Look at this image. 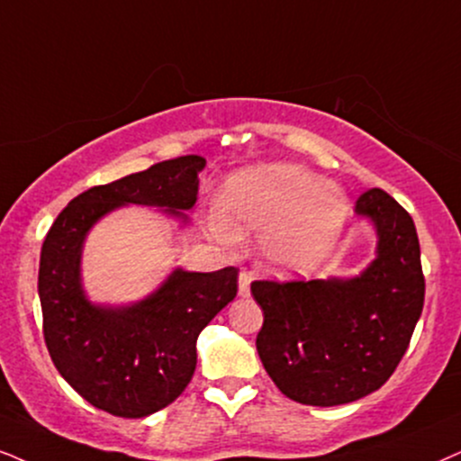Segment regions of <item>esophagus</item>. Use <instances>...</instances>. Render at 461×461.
<instances>
[{
    "label": "esophagus",
    "instance_id": "34e87169",
    "mask_svg": "<svg viewBox=\"0 0 461 461\" xmlns=\"http://www.w3.org/2000/svg\"><path fill=\"white\" fill-rule=\"evenodd\" d=\"M250 283H253V276H250L249 272H240V276H238V294H240L242 298H247L250 294Z\"/></svg>",
    "mask_w": 461,
    "mask_h": 461
}]
</instances>
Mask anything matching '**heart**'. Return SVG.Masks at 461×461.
<instances>
[{"label":"heart","instance_id":"heart-1","mask_svg":"<svg viewBox=\"0 0 461 461\" xmlns=\"http://www.w3.org/2000/svg\"><path fill=\"white\" fill-rule=\"evenodd\" d=\"M347 214V197L334 185L302 166L272 163L225 180L211 227L223 240L264 231L267 266L278 274H306L336 247Z\"/></svg>","mask_w":461,"mask_h":461}]
</instances>
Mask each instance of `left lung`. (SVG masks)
<instances>
[{"label": "left lung", "mask_w": 461, "mask_h": 461, "mask_svg": "<svg viewBox=\"0 0 461 461\" xmlns=\"http://www.w3.org/2000/svg\"><path fill=\"white\" fill-rule=\"evenodd\" d=\"M355 212L376 234L375 259L357 276L250 285L264 311L261 364L300 404H348L385 385L421 317L425 281L411 214L383 189L359 195Z\"/></svg>", "instance_id": "8db88e82"}]
</instances>
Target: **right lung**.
Listing matches in <instances>:
<instances>
[{
  "label": "right lung",
  "instance_id": "1",
  "mask_svg": "<svg viewBox=\"0 0 461 461\" xmlns=\"http://www.w3.org/2000/svg\"><path fill=\"white\" fill-rule=\"evenodd\" d=\"M200 155L155 163L74 197L44 238L38 294L44 340L59 375L95 409L140 419L172 404L195 372L200 331L238 294V270L174 267L147 298L95 304L83 287V247L116 208L149 206L189 225L197 202Z\"/></svg>",
  "mask_w": 461,
  "mask_h": 461
}]
</instances>
